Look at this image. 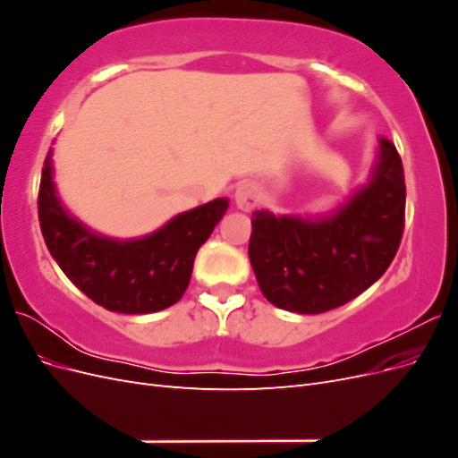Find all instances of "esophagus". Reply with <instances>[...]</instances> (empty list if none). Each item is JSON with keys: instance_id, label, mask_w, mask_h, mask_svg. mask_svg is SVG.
I'll return each mask as SVG.
<instances>
[{"instance_id": "1", "label": "esophagus", "mask_w": 458, "mask_h": 458, "mask_svg": "<svg viewBox=\"0 0 458 458\" xmlns=\"http://www.w3.org/2000/svg\"><path fill=\"white\" fill-rule=\"evenodd\" d=\"M234 202L241 210H252L259 202V189L252 182H242L237 191H234Z\"/></svg>"}]
</instances>
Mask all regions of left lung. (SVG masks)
<instances>
[{"label":"left lung","instance_id":"1","mask_svg":"<svg viewBox=\"0 0 458 458\" xmlns=\"http://www.w3.org/2000/svg\"><path fill=\"white\" fill-rule=\"evenodd\" d=\"M405 227V174L395 145L380 140L369 183L318 217L252 214L248 244L259 290L273 306L325 313L377 283Z\"/></svg>","mask_w":458,"mask_h":458}]
</instances>
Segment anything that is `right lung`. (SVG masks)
Here are the masks:
<instances>
[{
  "mask_svg": "<svg viewBox=\"0 0 458 458\" xmlns=\"http://www.w3.org/2000/svg\"><path fill=\"white\" fill-rule=\"evenodd\" d=\"M51 152L41 170L38 216L49 252L68 279L118 313H155L182 300L199 248L224 217L227 199L179 214L147 237L110 239L68 214L55 189Z\"/></svg>",
  "mask_w": 458,
  "mask_h": 458,
  "instance_id": "add662e5",
  "label": "right lung"
}]
</instances>
